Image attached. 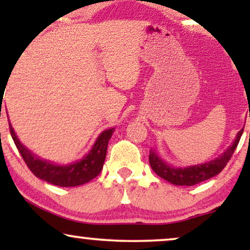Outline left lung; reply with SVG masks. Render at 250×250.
<instances>
[{"mask_svg":"<svg viewBox=\"0 0 250 250\" xmlns=\"http://www.w3.org/2000/svg\"><path fill=\"white\" fill-rule=\"evenodd\" d=\"M243 129L237 133L236 139L231 143V146L223 153L221 156L211 160L209 162L201 163V165L190 166L186 168H176L165 162L155 150H150L149 153V163L153 170L159 175L160 177L165 179L168 182L176 186H195L217 175L222 171L229 162L230 157L233 156L235 149L239 145L241 136H242Z\"/></svg>","mask_w":250,"mask_h":250,"instance_id":"8db88e82","label":"left lung"}]
</instances>
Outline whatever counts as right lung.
Returning <instances> with one entry per match:
<instances>
[{
	"label": "right lung",
	"mask_w": 250,
	"mask_h": 250,
	"mask_svg": "<svg viewBox=\"0 0 250 250\" xmlns=\"http://www.w3.org/2000/svg\"><path fill=\"white\" fill-rule=\"evenodd\" d=\"M9 129L16 148L19 149L22 159L24 160L25 165L30 169L31 173L39 179L47 181L59 187H76V186L84 185L95 179L97 175L101 173L105 155H107L108 142L115 130V128H110L100 134L91 150L82 160L70 163V165L60 166L40 159L35 154L31 153L29 149L25 148L17 139L10 122Z\"/></svg>",
	"instance_id": "1"
}]
</instances>
